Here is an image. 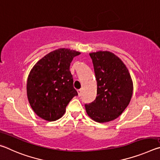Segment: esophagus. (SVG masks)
Here are the masks:
<instances>
[{
  "mask_svg": "<svg viewBox=\"0 0 160 160\" xmlns=\"http://www.w3.org/2000/svg\"><path fill=\"white\" fill-rule=\"evenodd\" d=\"M82 89H80V90H78V96L80 97L81 95H82Z\"/></svg>",
  "mask_w": 160,
  "mask_h": 160,
  "instance_id": "obj_1",
  "label": "esophagus"
}]
</instances>
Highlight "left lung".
<instances>
[{
  "label": "left lung",
  "mask_w": 160,
  "mask_h": 160,
  "mask_svg": "<svg viewBox=\"0 0 160 160\" xmlns=\"http://www.w3.org/2000/svg\"><path fill=\"white\" fill-rule=\"evenodd\" d=\"M97 83L94 102L85 104L88 115L99 123L118 118L131 101L133 85L125 64L110 51L90 53Z\"/></svg>",
  "instance_id": "left-lung-1"
}]
</instances>
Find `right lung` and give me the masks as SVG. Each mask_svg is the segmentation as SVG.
Here are the masks:
<instances>
[{
    "label": "right lung",
    "mask_w": 160,
    "mask_h": 160,
    "mask_svg": "<svg viewBox=\"0 0 160 160\" xmlns=\"http://www.w3.org/2000/svg\"><path fill=\"white\" fill-rule=\"evenodd\" d=\"M78 51L58 48L44 56L31 70L27 82L29 104L48 121L61 118L70 100L78 95L70 66Z\"/></svg>",
    "instance_id": "obj_1"
}]
</instances>
